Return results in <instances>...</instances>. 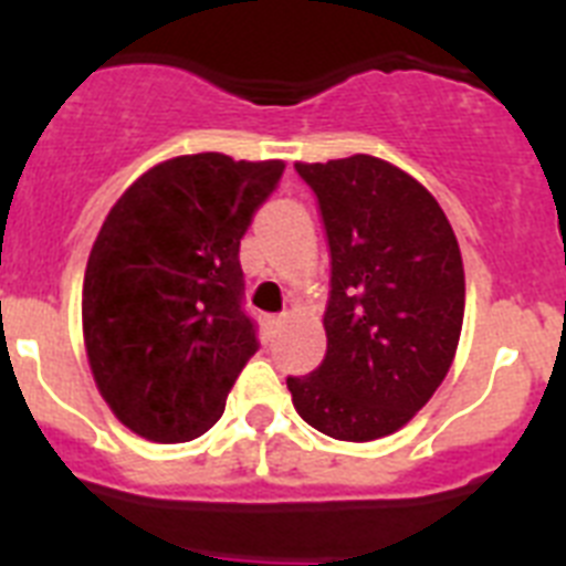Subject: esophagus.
<instances>
[{"label": "esophagus", "mask_w": 566, "mask_h": 566, "mask_svg": "<svg viewBox=\"0 0 566 566\" xmlns=\"http://www.w3.org/2000/svg\"><path fill=\"white\" fill-rule=\"evenodd\" d=\"M286 323H289V317H286V314H280V317H269V319H266L269 332H280V328L286 326Z\"/></svg>", "instance_id": "34e87169"}]
</instances>
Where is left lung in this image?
I'll list each match as a JSON object with an SVG mask.
<instances>
[{"instance_id":"obj_1","label":"left lung","mask_w":566,"mask_h":566,"mask_svg":"<svg viewBox=\"0 0 566 566\" xmlns=\"http://www.w3.org/2000/svg\"><path fill=\"white\" fill-rule=\"evenodd\" d=\"M294 169L317 195L332 297L326 359L286 379L292 402L326 437L382 439L411 422L457 357L464 317L457 234L437 198L382 158Z\"/></svg>"}]
</instances>
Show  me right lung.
Instances as JSON below:
<instances>
[{"mask_svg": "<svg viewBox=\"0 0 566 566\" xmlns=\"http://www.w3.org/2000/svg\"><path fill=\"white\" fill-rule=\"evenodd\" d=\"M283 161L178 155L115 201L87 260L90 371L118 422L149 442L201 437L254 352L240 238Z\"/></svg>", "mask_w": 566, "mask_h": 566, "instance_id": "right-lung-1", "label": "right lung"}]
</instances>
